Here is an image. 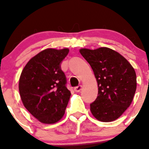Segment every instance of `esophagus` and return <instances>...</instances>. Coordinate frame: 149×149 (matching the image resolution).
Returning <instances> with one entry per match:
<instances>
[{
    "instance_id": "1",
    "label": "esophagus",
    "mask_w": 149,
    "mask_h": 149,
    "mask_svg": "<svg viewBox=\"0 0 149 149\" xmlns=\"http://www.w3.org/2000/svg\"><path fill=\"white\" fill-rule=\"evenodd\" d=\"M81 88H82V86L80 85H78V86H76V87H75L74 88V91L75 92H80V90H81Z\"/></svg>"
}]
</instances>
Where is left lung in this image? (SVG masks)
Instances as JSON below:
<instances>
[{
    "label": "left lung",
    "instance_id": "8db88e82",
    "mask_svg": "<svg viewBox=\"0 0 149 149\" xmlns=\"http://www.w3.org/2000/svg\"><path fill=\"white\" fill-rule=\"evenodd\" d=\"M90 64L98 84V95L90 104L92 115L102 122L115 120L133 100L136 88L134 68L118 52L108 48L80 49Z\"/></svg>",
    "mask_w": 149,
    "mask_h": 149
}]
</instances>
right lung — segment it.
Returning <instances> with one entry per match:
<instances>
[{
  "mask_svg": "<svg viewBox=\"0 0 149 149\" xmlns=\"http://www.w3.org/2000/svg\"><path fill=\"white\" fill-rule=\"evenodd\" d=\"M69 49H46L29 61L19 82L26 109L40 122L52 124L64 116L71 92L61 64Z\"/></svg>",
  "mask_w": 149,
  "mask_h": 149,
  "instance_id": "right-lung-1",
  "label": "right lung"
}]
</instances>
